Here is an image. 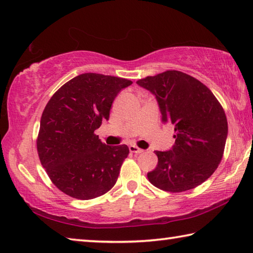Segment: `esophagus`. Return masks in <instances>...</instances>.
Segmentation results:
<instances>
[{"instance_id":"1","label":"esophagus","mask_w":253,"mask_h":253,"mask_svg":"<svg viewBox=\"0 0 253 253\" xmlns=\"http://www.w3.org/2000/svg\"><path fill=\"white\" fill-rule=\"evenodd\" d=\"M129 152L132 153V154H140V153H143L144 151L142 148H138L137 146H134V145H130Z\"/></svg>"}]
</instances>
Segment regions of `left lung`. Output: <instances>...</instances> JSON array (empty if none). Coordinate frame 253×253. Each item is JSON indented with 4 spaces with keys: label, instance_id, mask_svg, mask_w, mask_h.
I'll return each instance as SVG.
<instances>
[{
    "label": "left lung",
    "instance_id": "obj_1",
    "mask_svg": "<svg viewBox=\"0 0 253 253\" xmlns=\"http://www.w3.org/2000/svg\"><path fill=\"white\" fill-rule=\"evenodd\" d=\"M136 84L155 96L162 121L176 131L169 151H156L158 163L147 173L148 181L175 193L199 186L223 156L228 122L220 102L207 85L181 71L169 70Z\"/></svg>",
    "mask_w": 253,
    "mask_h": 253
}]
</instances>
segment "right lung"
<instances>
[{
	"label": "right lung",
	"instance_id": "1",
	"mask_svg": "<svg viewBox=\"0 0 253 253\" xmlns=\"http://www.w3.org/2000/svg\"><path fill=\"white\" fill-rule=\"evenodd\" d=\"M130 80L83 74L51 97L41 116L37 140L40 162L53 184L79 200L105 194L117 182L129 148L108 146L95 134L109 119L111 104Z\"/></svg>",
	"mask_w": 253,
	"mask_h": 253
}]
</instances>
